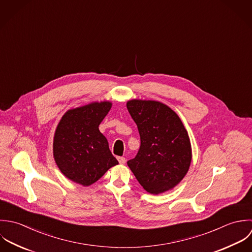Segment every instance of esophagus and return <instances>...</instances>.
Masks as SVG:
<instances>
[{"label": "esophagus", "mask_w": 252, "mask_h": 252, "mask_svg": "<svg viewBox=\"0 0 252 252\" xmlns=\"http://www.w3.org/2000/svg\"><path fill=\"white\" fill-rule=\"evenodd\" d=\"M118 160H119V162H120L121 164H125L126 161V158H124V157H118Z\"/></svg>", "instance_id": "1"}]
</instances>
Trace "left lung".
Wrapping results in <instances>:
<instances>
[{
  "instance_id": "8db88e82",
  "label": "left lung",
  "mask_w": 252,
  "mask_h": 252,
  "mask_svg": "<svg viewBox=\"0 0 252 252\" xmlns=\"http://www.w3.org/2000/svg\"><path fill=\"white\" fill-rule=\"evenodd\" d=\"M126 107L141 139L136 157L127 161L128 167L152 195L172 190L185 177L192 161L191 141L183 123L159 101L130 99Z\"/></svg>"
}]
</instances>
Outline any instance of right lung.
Wrapping results in <instances>:
<instances>
[{"instance_id": "1", "label": "right lung", "mask_w": 252, "mask_h": 252, "mask_svg": "<svg viewBox=\"0 0 252 252\" xmlns=\"http://www.w3.org/2000/svg\"><path fill=\"white\" fill-rule=\"evenodd\" d=\"M111 107V101L104 100L69 109L56 126L52 144L55 163L77 184L90 186L119 163L98 127Z\"/></svg>"}]
</instances>
